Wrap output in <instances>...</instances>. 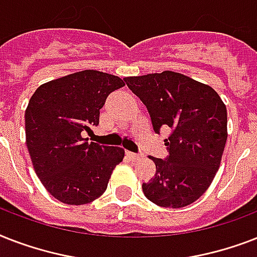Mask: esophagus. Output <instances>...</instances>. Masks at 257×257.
I'll return each mask as SVG.
<instances>
[{
	"label": "esophagus",
	"instance_id": "esophagus-1",
	"mask_svg": "<svg viewBox=\"0 0 257 257\" xmlns=\"http://www.w3.org/2000/svg\"><path fill=\"white\" fill-rule=\"evenodd\" d=\"M126 157H128L131 161H137L141 159L140 155H137V153H133V152H126Z\"/></svg>",
	"mask_w": 257,
	"mask_h": 257
}]
</instances>
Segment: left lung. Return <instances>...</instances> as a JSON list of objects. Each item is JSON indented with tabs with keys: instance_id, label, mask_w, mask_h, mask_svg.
Wrapping results in <instances>:
<instances>
[{
	"instance_id": "8db88e82",
	"label": "left lung",
	"mask_w": 257,
	"mask_h": 257,
	"mask_svg": "<svg viewBox=\"0 0 257 257\" xmlns=\"http://www.w3.org/2000/svg\"><path fill=\"white\" fill-rule=\"evenodd\" d=\"M148 109L153 131L171 129L169 155L152 157L155 177L143 183L147 199L159 207L183 208L207 191L227 143V108L215 89L165 70L124 78Z\"/></svg>"
}]
</instances>
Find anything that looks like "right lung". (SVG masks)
<instances>
[{"mask_svg":"<svg viewBox=\"0 0 257 257\" xmlns=\"http://www.w3.org/2000/svg\"><path fill=\"white\" fill-rule=\"evenodd\" d=\"M125 84L82 70L38 86L25 110L26 147L36 175L54 199L82 205L100 197L125 151L82 137L100 121L106 97Z\"/></svg>","mask_w":257,"mask_h":257,"instance_id":"obj_1","label":"right lung"}]
</instances>
